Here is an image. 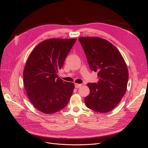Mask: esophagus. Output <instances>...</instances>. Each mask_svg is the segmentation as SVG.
<instances>
[{"instance_id": "34e87169", "label": "esophagus", "mask_w": 148, "mask_h": 148, "mask_svg": "<svg viewBox=\"0 0 148 148\" xmlns=\"http://www.w3.org/2000/svg\"><path fill=\"white\" fill-rule=\"evenodd\" d=\"M81 86H82V84H77V83L75 84V88H79Z\"/></svg>"}]
</instances>
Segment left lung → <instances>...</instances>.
I'll return each instance as SVG.
<instances>
[{"instance_id": "obj_1", "label": "left lung", "mask_w": 148, "mask_h": 148, "mask_svg": "<svg viewBox=\"0 0 148 148\" xmlns=\"http://www.w3.org/2000/svg\"><path fill=\"white\" fill-rule=\"evenodd\" d=\"M92 71L98 72L97 83H89L90 94L84 103L90 109L99 113L112 110L125 95L128 71L125 60L115 47L98 37H80Z\"/></svg>"}]
</instances>
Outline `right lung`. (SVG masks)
I'll return each mask as SVG.
<instances>
[{
    "mask_svg": "<svg viewBox=\"0 0 148 148\" xmlns=\"http://www.w3.org/2000/svg\"><path fill=\"white\" fill-rule=\"evenodd\" d=\"M76 39H50L39 44L29 56L23 83L30 102L40 112L51 114L64 108L74 84L58 75Z\"/></svg>",
    "mask_w": 148,
    "mask_h": 148,
    "instance_id": "add662e5",
    "label": "right lung"
}]
</instances>
